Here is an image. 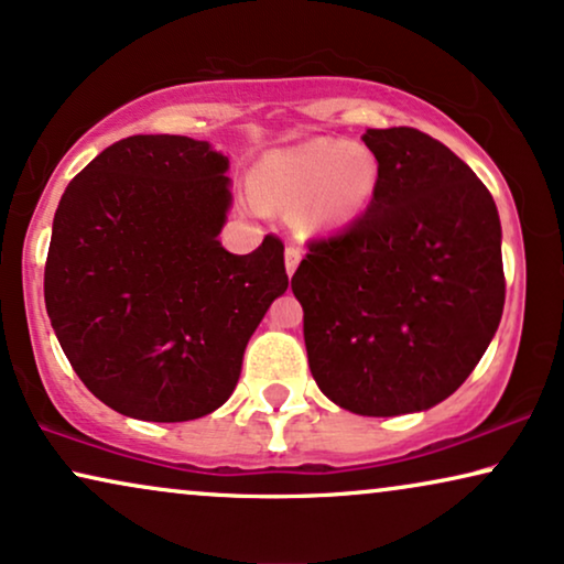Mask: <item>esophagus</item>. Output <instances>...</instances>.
<instances>
[{"instance_id":"34e87169","label":"esophagus","mask_w":564,"mask_h":564,"mask_svg":"<svg viewBox=\"0 0 564 564\" xmlns=\"http://www.w3.org/2000/svg\"><path fill=\"white\" fill-rule=\"evenodd\" d=\"M299 262H302V250L296 245H286V273L294 275Z\"/></svg>"}]
</instances>
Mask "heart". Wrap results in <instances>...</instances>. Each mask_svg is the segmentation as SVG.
<instances>
[{"instance_id": "b5f03b06", "label": "heart", "mask_w": 564, "mask_h": 564, "mask_svg": "<svg viewBox=\"0 0 564 564\" xmlns=\"http://www.w3.org/2000/svg\"><path fill=\"white\" fill-rule=\"evenodd\" d=\"M379 183V162L369 149L343 139H314L268 156L258 167V187L270 204L299 208L306 231L350 224L369 206Z\"/></svg>"}]
</instances>
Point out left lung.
Instances as JSON below:
<instances>
[{"label":"left lung","mask_w":564,"mask_h":564,"mask_svg":"<svg viewBox=\"0 0 564 564\" xmlns=\"http://www.w3.org/2000/svg\"><path fill=\"white\" fill-rule=\"evenodd\" d=\"M369 208L310 239L291 278L312 377L343 410L420 412L459 389L506 304L498 208L467 162L417 129H369Z\"/></svg>","instance_id":"8db88e82"}]
</instances>
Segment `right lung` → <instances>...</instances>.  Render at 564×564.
Wrapping results in <instances>:
<instances>
[{
  "label": "right lung",
  "mask_w": 564,
  "mask_h": 564,
  "mask_svg": "<svg viewBox=\"0 0 564 564\" xmlns=\"http://www.w3.org/2000/svg\"><path fill=\"white\" fill-rule=\"evenodd\" d=\"M229 160L208 141L129 137L66 185L43 275L72 369L120 415L183 423L221 408L268 306L289 289L273 235L231 254Z\"/></svg>",
  "instance_id": "1"
}]
</instances>
